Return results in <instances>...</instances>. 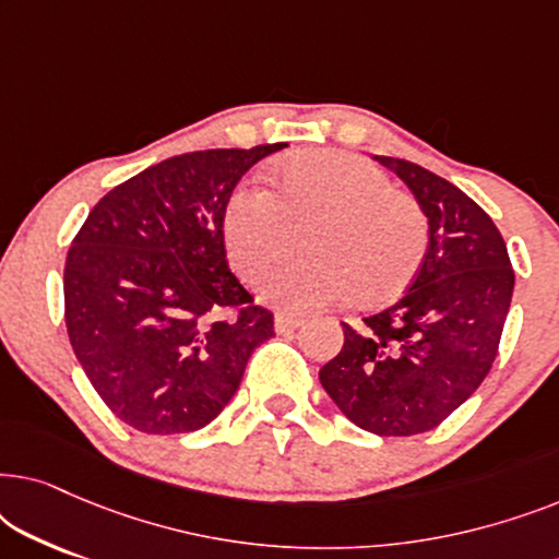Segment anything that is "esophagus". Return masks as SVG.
Masks as SVG:
<instances>
[{"label": "esophagus", "instance_id": "esophagus-1", "mask_svg": "<svg viewBox=\"0 0 559 559\" xmlns=\"http://www.w3.org/2000/svg\"><path fill=\"white\" fill-rule=\"evenodd\" d=\"M305 320L300 316H287V312H280L277 318H274V331L277 333H289L295 331V328H300Z\"/></svg>", "mask_w": 559, "mask_h": 559}]
</instances>
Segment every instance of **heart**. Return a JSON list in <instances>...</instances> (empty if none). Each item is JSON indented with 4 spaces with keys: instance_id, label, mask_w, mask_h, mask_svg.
Masks as SVG:
<instances>
[{
    "instance_id": "heart-1",
    "label": "heart",
    "mask_w": 559,
    "mask_h": 559,
    "mask_svg": "<svg viewBox=\"0 0 559 559\" xmlns=\"http://www.w3.org/2000/svg\"><path fill=\"white\" fill-rule=\"evenodd\" d=\"M300 262L274 272L266 302L312 310L348 300L379 305L400 297L425 262L430 226L415 198L369 159L312 150L287 159L274 175V195L239 188L228 198L224 239L234 270L259 282L295 249Z\"/></svg>"
}]
</instances>
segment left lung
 Returning a JSON list of instances; mask_svg holds the SVG:
<instances>
[{"mask_svg":"<svg viewBox=\"0 0 559 559\" xmlns=\"http://www.w3.org/2000/svg\"><path fill=\"white\" fill-rule=\"evenodd\" d=\"M377 159L423 205L430 247L400 300L364 325L343 323L320 384L361 430L409 438L435 430L491 371L514 270L491 216L461 188L409 159Z\"/></svg>","mask_w":559,"mask_h":559,"instance_id":"left-lung-1","label":"left lung"}]
</instances>
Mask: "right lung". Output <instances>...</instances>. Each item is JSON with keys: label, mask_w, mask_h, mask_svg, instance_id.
<instances>
[{"label": "right lung", "mask_w": 559, "mask_h": 559, "mask_svg": "<svg viewBox=\"0 0 559 559\" xmlns=\"http://www.w3.org/2000/svg\"><path fill=\"white\" fill-rule=\"evenodd\" d=\"M282 147L163 159L109 190L75 234L68 338L96 394L134 430H201L274 335L272 310L228 270L224 213L241 175Z\"/></svg>", "instance_id": "right-lung-1"}]
</instances>
